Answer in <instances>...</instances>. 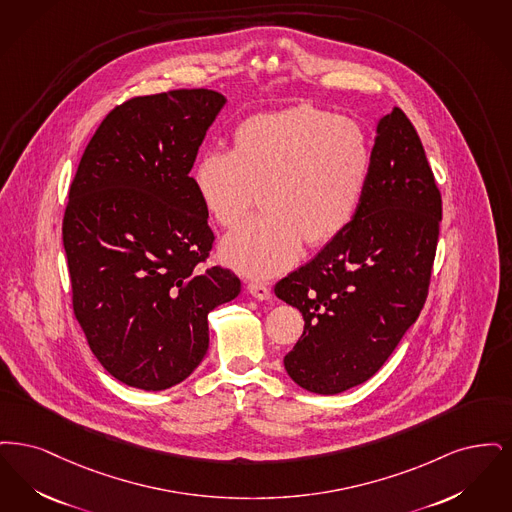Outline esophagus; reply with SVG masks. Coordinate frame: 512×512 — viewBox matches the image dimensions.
<instances>
[{
  "label": "esophagus",
  "mask_w": 512,
  "mask_h": 512,
  "mask_svg": "<svg viewBox=\"0 0 512 512\" xmlns=\"http://www.w3.org/2000/svg\"><path fill=\"white\" fill-rule=\"evenodd\" d=\"M248 292L256 298V300H269L271 298V290L266 285H262V283H258V281H252V283H248Z\"/></svg>",
  "instance_id": "34e87169"
}]
</instances>
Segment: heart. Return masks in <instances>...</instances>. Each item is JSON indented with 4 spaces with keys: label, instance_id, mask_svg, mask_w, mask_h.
Returning <instances> with one entry per match:
<instances>
[{
    "label": "heart",
    "instance_id": "b5f03b06",
    "mask_svg": "<svg viewBox=\"0 0 512 512\" xmlns=\"http://www.w3.org/2000/svg\"><path fill=\"white\" fill-rule=\"evenodd\" d=\"M371 174V147L356 122L308 105L243 120L231 151L200 153L191 183L204 212L229 235L220 254L248 277H273L298 258L302 239L331 243L356 218Z\"/></svg>",
    "mask_w": 512,
    "mask_h": 512
}]
</instances>
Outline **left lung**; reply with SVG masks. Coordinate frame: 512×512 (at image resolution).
Returning <instances> with one entry per match:
<instances>
[{"mask_svg":"<svg viewBox=\"0 0 512 512\" xmlns=\"http://www.w3.org/2000/svg\"><path fill=\"white\" fill-rule=\"evenodd\" d=\"M442 197L423 143L401 109L382 116L356 218L275 285L304 333L285 356L304 390L334 396L373 377L423 310Z\"/></svg>","mask_w":512,"mask_h":512,"instance_id":"left-lung-1","label":"left lung"}]
</instances>
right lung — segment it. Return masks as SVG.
<instances>
[{
	"label": "right lung",
	"mask_w": 512,
	"mask_h": 512,
	"mask_svg": "<svg viewBox=\"0 0 512 512\" xmlns=\"http://www.w3.org/2000/svg\"><path fill=\"white\" fill-rule=\"evenodd\" d=\"M225 103L212 89L126 101L101 122L70 185L74 315L99 363L139 390L189 377L208 350V313L241 292L229 269H199L214 233L189 176Z\"/></svg>",
	"instance_id": "obj_1"
}]
</instances>
